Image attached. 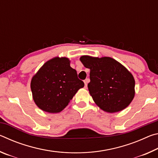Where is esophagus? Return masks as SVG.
Here are the masks:
<instances>
[{
	"instance_id": "1",
	"label": "esophagus",
	"mask_w": 158,
	"mask_h": 158,
	"mask_svg": "<svg viewBox=\"0 0 158 158\" xmlns=\"http://www.w3.org/2000/svg\"><path fill=\"white\" fill-rule=\"evenodd\" d=\"M89 81H90V79H86L84 81V84H85V88H86L87 87V85H88V84H89Z\"/></svg>"
}]
</instances>
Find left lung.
<instances>
[{
  "instance_id": "left-lung-1",
  "label": "left lung",
  "mask_w": 158,
  "mask_h": 158,
  "mask_svg": "<svg viewBox=\"0 0 158 158\" xmlns=\"http://www.w3.org/2000/svg\"><path fill=\"white\" fill-rule=\"evenodd\" d=\"M80 60L90 69V95L102 110L116 113L129 106L135 94L132 73L114 58L82 56Z\"/></svg>"
}]
</instances>
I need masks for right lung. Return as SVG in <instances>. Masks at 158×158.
Returning a JSON list of instances; mask_svg holds the SVG:
<instances>
[{"instance_id": "1", "label": "right lung", "mask_w": 158, "mask_h": 158, "mask_svg": "<svg viewBox=\"0 0 158 158\" xmlns=\"http://www.w3.org/2000/svg\"><path fill=\"white\" fill-rule=\"evenodd\" d=\"M84 83L66 57L47 61L32 77L31 89L35 105L48 113H59L65 109Z\"/></svg>"}]
</instances>
